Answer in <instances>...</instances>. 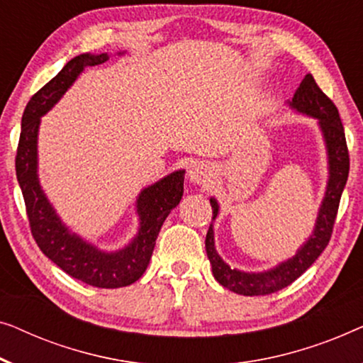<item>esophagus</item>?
Returning a JSON list of instances; mask_svg holds the SVG:
<instances>
[{"mask_svg": "<svg viewBox=\"0 0 363 363\" xmlns=\"http://www.w3.org/2000/svg\"><path fill=\"white\" fill-rule=\"evenodd\" d=\"M213 176V167L206 161L194 162L189 169V179L196 184H207Z\"/></svg>", "mask_w": 363, "mask_h": 363, "instance_id": "1", "label": "esophagus"}]
</instances>
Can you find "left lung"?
I'll return each instance as SVG.
<instances>
[{"mask_svg":"<svg viewBox=\"0 0 363 363\" xmlns=\"http://www.w3.org/2000/svg\"><path fill=\"white\" fill-rule=\"evenodd\" d=\"M286 104L296 113L318 120V126L325 145V152H328V186H325L324 199L320 202L313 233L298 248L294 257L284 259L277 267L264 269V272H242V269L232 268L230 264L223 262L216 250L213 223H211L206 237V250L208 262L212 264L213 278L223 288L237 294L264 296L277 293V291L289 286L294 279H298L319 258V255L328 247L330 235H333L340 196L344 192L347 177H349V151H347L345 133L339 111L330 99H328L324 91L319 89L313 75H306L293 99ZM211 206L213 211L212 220H216L218 211H220L216 197H211Z\"/></svg>","mask_w":363,"mask_h":363,"instance_id":"obj_1","label":"left lung"}]
</instances>
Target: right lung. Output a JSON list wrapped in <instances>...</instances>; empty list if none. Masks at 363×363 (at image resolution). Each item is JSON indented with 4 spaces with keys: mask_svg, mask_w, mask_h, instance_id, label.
<instances>
[{
    "mask_svg": "<svg viewBox=\"0 0 363 363\" xmlns=\"http://www.w3.org/2000/svg\"><path fill=\"white\" fill-rule=\"evenodd\" d=\"M123 54L118 52V55ZM108 59L106 52L80 54L69 60L52 80L33 95L21 120L16 176L26 202L30 232L40 252L69 277L86 284L96 288H123L140 279L146 272L162 223L182 199L186 171L171 172L138 194L135 203L140 220L138 233L128 245L115 252L101 250L70 230L49 202L38 174L40 118L54 108L85 67L100 65Z\"/></svg>",
    "mask_w": 363,
    "mask_h": 363,
    "instance_id": "1",
    "label": "right lung"
}]
</instances>
